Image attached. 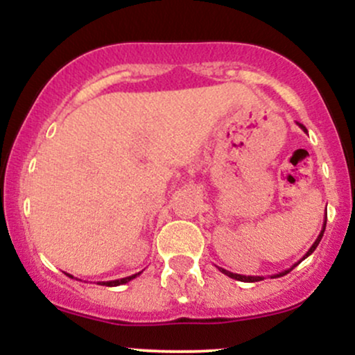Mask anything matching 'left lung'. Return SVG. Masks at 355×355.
I'll return each instance as SVG.
<instances>
[{"instance_id":"1","label":"left lung","mask_w":355,"mask_h":355,"mask_svg":"<svg viewBox=\"0 0 355 355\" xmlns=\"http://www.w3.org/2000/svg\"><path fill=\"white\" fill-rule=\"evenodd\" d=\"M297 125H299V126H300V128H302V130H304V132H305V133H307V128H305V126H304L302 123H297ZM325 223H327V214H325V220H324V225H322V230H320L319 237H317V239H315V242H313V243H312V247H311V248H309V250H307V254H305V255L302 257V259H300V260H299V262H297V263H294V266H292L291 268H287V270H284V272H279V274L272 275V277H274V279H277V277H284V275H287V274H288V272H291V270H292V268H294V267H297V266H299V263H300V262H302V260H304V259H307V257H309V255H311L313 250H315V248H317V245H319V242H320V240H322V235H324V230H325ZM218 270H220V272H222V274L229 275V277H230V279L240 280V282H259V280H263V277H259V275H254V277H252V275H240V274H232V272H229V270H225V268H222V267H218Z\"/></svg>"}]
</instances>
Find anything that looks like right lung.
<instances>
[{"label": "right lung", "instance_id": "add662e5", "mask_svg": "<svg viewBox=\"0 0 355 355\" xmlns=\"http://www.w3.org/2000/svg\"><path fill=\"white\" fill-rule=\"evenodd\" d=\"M141 272H138V274H133V275H130V277H125V279H116V280H108V282H101V285H107V287H116V285H123V284H128L130 280H133L135 279V277H138L140 275ZM68 277H71L73 279V275H70V274H67Z\"/></svg>", "mask_w": 355, "mask_h": 355}]
</instances>
